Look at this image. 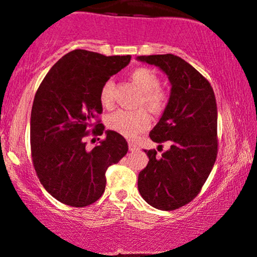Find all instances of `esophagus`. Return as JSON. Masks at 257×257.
I'll return each mask as SVG.
<instances>
[{
    "label": "esophagus",
    "instance_id": "obj_1",
    "mask_svg": "<svg viewBox=\"0 0 257 257\" xmlns=\"http://www.w3.org/2000/svg\"><path fill=\"white\" fill-rule=\"evenodd\" d=\"M129 150H131V151H138L139 146L135 143H133V141H131V143H129Z\"/></svg>",
    "mask_w": 257,
    "mask_h": 257
}]
</instances>
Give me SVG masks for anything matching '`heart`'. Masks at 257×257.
Segmentation results:
<instances>
[{"mask_svg":"<svg viewBox=\"0 0 257 257\" xmlns=\"http://www.w3.org/2000/svg\"><path fill=\"white\" fill-rule=\"evenodd\" d=\"M131 78L144 91L140 104H145L150 110L161 113L166 110L169 102V94L161 88V79L153 70L149 67H137L131 72ZM100 101L104 107L113 106V82L106 81L100 89ZM151 117L145 108L138 110H118L107 117V125L111 131L118 133L123 137L133 139L140 133L149 129Z\"/></svg>","mask_w":257,"mask_h":257,"instance_id":"heart-1","label":"heart"}]
</instances>
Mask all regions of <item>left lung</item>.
I'll return each instance as SVG.
<instances>
[{
	"mask_svg": "<svg viewBox=\"0 0 257 257\" xmlns=\"http://www.w3.org/2000/svg\"><path fill=\"white\" fill-rule=\"evenodd\" d=\"M138 59L163 70L172 83L163 116L150 133L152 141L168 143L170 149L161 157L156 150L145 151L150 161L139 174V192L153 208L175 210L198 196L216 161V99L208 79L184 59L174 54Z\"/></svg>",
	"mask_w": 257,
	"mask_h": 257,
	"instance_id": "left-lung-1",
	"label": "left lung"
}]
</instances>
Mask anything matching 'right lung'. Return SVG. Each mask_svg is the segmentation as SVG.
<instances>
[{
    "mask_svg": "<svg viewBox=\"0 0 257 257\" xmlns=\"http://www.w3.org/2000/svg\"><path fill=\"white\" fill-rule=\"evenodd\" d=\"M129 61L131 55L75 49L53 65L35 94L32 164L47 192L64 204L83 208L96 202L105 191L107 168L128 152V143L116 132H106L93 150L85 147V138L104 133L100 89Z\"/></svg>",
    "mask_w": 257,
    "mask_h": 257,
    "instance_id": "obj_1",
    "label": "right lung"
}]
</instances>
